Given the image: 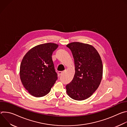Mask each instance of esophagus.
Masks as SVG:
<instances>
[{
	"label": "esophagus",
	"instance_id": "obj_1",
	"mask_svg": "<svg viewBox=\"0 0 127 127\" xmlns=\"http://www.w3.org/2000/svg\"><path fill=\"white\" fill-rule=\"evenodd\" d=\"M62 73H63V72L62 71H58V72H57V74H58V75L59 76H60L62 74Z\"/></svg>",
	"mask_w": 127,
	"mask_h": 127
}]
</instances>
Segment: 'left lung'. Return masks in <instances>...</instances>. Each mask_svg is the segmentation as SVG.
I'll return each instance as SVG.
<instances>
[{"label":"left lung","instance_id":"1","mask_svg":"<svg viewBox=\"0 0 127 127\" xmlns=\"http://www.w3.org/2000/svg\"><path fill=\"white\" fill-rule=\"evenodd\" d=\"M73 55L75 73L66 85V92L72 99L82 100L91 96L98 87L102 76L103 66L97 50L92 45L72 42L66 46Z\"/></svg>","mask_w":127,"mask_h":127}]
</instances>
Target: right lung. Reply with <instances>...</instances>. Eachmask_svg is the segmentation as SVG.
Instances as JSON below:
<instances>
[{"label": "right lung", "instance_id": "add662e5", "mask_svg": "<svg viewBox=\"0 0 127 127\" xmlns=\"http://www.w3.org/2000/svg\"><path fill=\"white\" fill-rule=\"evenodd\" d=\"M58 47L51 43L41 44L31 49L24 57L20 66V78L32 95L39 97L47 95L57 80L52 55Z\"/></svg>", "mask_w": 127, "mask_h": 127}]
</instances>
